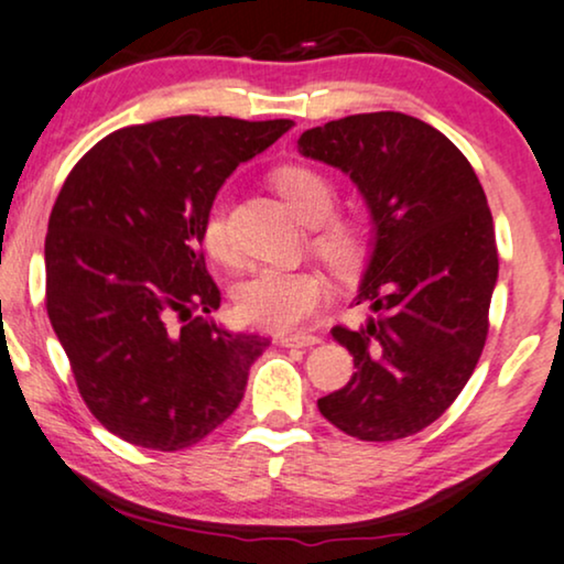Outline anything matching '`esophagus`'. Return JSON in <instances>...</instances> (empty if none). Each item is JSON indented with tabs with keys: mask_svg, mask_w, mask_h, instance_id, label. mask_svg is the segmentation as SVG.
<instances>
[{
	"mask_svg": "<svg viewBox=\"0 0 564 564\" xmlns=\"http://www.w3.org/2000/svg\"><path fill=\"white\" fill-rule=\"evenodd\" d=\"M321 344V336L315 334H290L280 336V346H288V349H307V346Z\"/></svg>",
	"mask_w": 564,
	"mask_h": 564,
	"instance_id": "34e87169",
	"label": "esophagus"
}]
</instances>
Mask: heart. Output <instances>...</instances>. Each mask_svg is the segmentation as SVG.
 <instances>
[{"label":"heart","mask_w":564,"mask_h":564,"mask_svg":"<svg viewBox=\"0 0 564 564\" xmlns=\"http://www.w3.org/2000/svg\"><path fill=\"white\" fill-rule=\"evenodd\" d=\"M276 189L307 223H318L313 249L338 274H349L367 257L369 230L357 215H330L336 207V187L311 166H282L274 174ZM203 243L215 261H234L228 236V197L218 195L207 207ZM330 297V284L315 269L261 267L236 290L238 318L251 326L288 334L303 326Z\"/></svg>","instance_id":"obj_1"}]
</instances>
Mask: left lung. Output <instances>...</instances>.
Segmentation results:
<instances>
[{
	"instance_id": "left-lung-1",
	"label": "left lung",
	"mask_w": 564,
	"mask_h": 564,
	"mask_svg": "<svg viewBox=\"0 0 564 564\" xmlns=\"http://www.w3.org/2000/svg\"><path fill=\"white\" fill-rule=\"evenodd\" d=\"M297 149L349 174L375 226L357 295L375 315L330 330L357 372L318 411L361 442L419 434L457 400L488 338L498 249L482 184L449 138L403 112L330 120Z\"/></svg>"
}]
</instances>
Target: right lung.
<instances>
[{"mask_svg": "<svg viewBox=\"0 0 564 564\" xmlns=\"http://www.w3.org/2000/svg\"><path fill=\"white\" fill-rule=\"evenodd\" d=\"M292 120L182 115L120 128L76 161L45 236V307L91 415L176 452L241 403L269 338L210 318L203 223L223 182Z\"/></svg>", "mask_w": 564, "mask_h": 564, "instance_id": "add662e5", "label": "right lung"}]
</instances>
